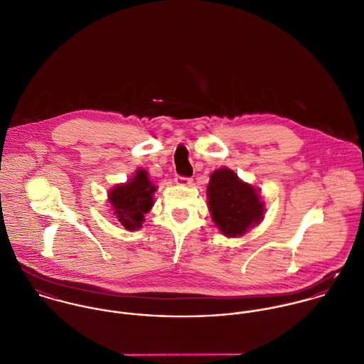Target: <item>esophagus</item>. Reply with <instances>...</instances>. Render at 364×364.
Listing matches in <instances>:
<instances>
[{"instance_id": "esophagus-1", "label": "esophagus", "mask_w": 364, "mask_h": 364, "mask_svg": "<svg viewBox=\"0 0 364 364\" xmlns=\"http://www.w3.org/2000/svg\"><path fill=\"white\" fill-rule=\"evenodd\" d=\"M176 184H178V186H191V184H193V178H188V177H177V178H176Z\"/></svg>"}]
</instances>
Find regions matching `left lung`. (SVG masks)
Here are the masks:
<instances>
[{
    "instance_id": "1",
    "label": "left lung",
    "mask_w": 364,
    "mask_h": 364,
    "mask_svg": "<svg viewBox=\"0 0 364 364\" xmlns=\"http://www.w3.org/2000/svg\"><path fill=\"white\" fill-rule=\"evenodd\" d=\"M207 201L211 218L226 237H239L264 218L260 190L245 183L237 174L220 167L210 176Z\"/></svg>"
}]
</instances>
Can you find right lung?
Returning a JSON list of instances; mask_svg holds the SVG:
<instances>
[{"label":"right lung","instance_id":"add662e5","mask_svg":"<svg viewBox=\"0 0 364 364\" xmlns=\"http://www.w3.org/2000/svg\"><path fill=\"white\" fill-rule=\"evenodd\" d=\"M157 187L149 178V173L138 168L127 181L117 184L108 191V203L115 218L131 232L139 230L145 222V215L151 210L154 191Z\"/></svg>","mask_w":364,"mask_h":364}]
</instances>
